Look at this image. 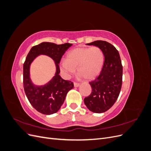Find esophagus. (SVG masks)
<instances>
[{
	"label": "esophagus",
	"mask_w": 151,
	"mask_h": 151,
	"mask_svg": "<svg viewBox=\"0 0 151 151\" xmlns=\"http://www.w3.org/2000/svg\"><path fill=\"white\" fill-rule=\"evenodd\" d=\"M74 87H79V85H80V83H76V82H74Z\"/></svg>",
	"instance_id": "esophagus-1"
}]
</instances>
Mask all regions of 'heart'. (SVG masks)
I'll list each match as a JSON object with an SVG mask.
<instances>
[{
  "instance_id": "b5f03b06",
  "label": "heart",
  "mask_w": 151,
  "mask_h": 151,
  "mask_svg": "<svg viewBox=\"0 0 151 151\" xmlns=\"http://www.w3.org/2000/svg\"><path fill=\"white\" fill-rule=\"evenodd\" d=\"M104 60V53L98 47L77 48L68 53L66 60L60 63V68L68 77L74 74L77 68V72L84 79H91L101 70Z\"/></svg>"
}]
</instances>
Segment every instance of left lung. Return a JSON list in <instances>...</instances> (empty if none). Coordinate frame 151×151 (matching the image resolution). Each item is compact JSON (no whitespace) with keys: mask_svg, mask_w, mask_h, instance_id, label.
Masks as SVG:
<instances>
[{"mask_svg":"<svg viewBox=\"0 0 151 151\" xmlns=\"http://www.w3.org/2000/svg\"><path fill=\"white\" fill-rule=\"evenodd\" d=\"M88 45H95L102 50L104 61L96 79L89 83L92 92L84 98L86 106L94 113L106 111L115 104L122 85L123 66L119 52L106 41L97 40Z\"/></svg>","mask_w":151,"mask_h":151,"instance_id":"1","label":"left lung"}]
</instances>
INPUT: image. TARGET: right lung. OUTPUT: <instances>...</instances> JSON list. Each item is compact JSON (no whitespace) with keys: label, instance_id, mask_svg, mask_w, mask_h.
Here are the masks:
<instances>
[{"label":"right lung","instance_id":"1","mask_svg":"<svg viewBox=\"0 0 151 151\" xmlns=\"http://www.w3.org/2000/svg\"><path fill=\"white\" fill-rule=\"evenodd\" d=\"M72 44L57 45L53 43L43 42L33 47L23 64V86L24 92L32 106L44 115H51L56 113L64 102L68 91L74 88V83L70 81L63 79L59 63L66 50ZM47 54L52 58L56 62L57 72L56 76L44 86H35L29 78V66L30 63L39 54Z\"/></svg>","mask_w":151,"mask_h":151}]
</instances>
